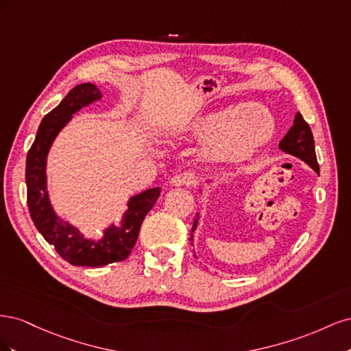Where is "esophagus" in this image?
Instances as JSON below:
<instances>
[{"instance_id": "34e87169", "label": "esophagus", "mask_w": 351, "mask_h": 351, "mask_svg": "<svg viewBox=\"0 0 351 351\" xmlns=\"http://www.w3.org/2000/svg\"><path fill=\"white\" fill-rule=\"evenodd\" d=\"M190 184H192V177L187 174H178L169 180V186H173V187H184V186L187 187Z\"/></svg>"}]
</instances>
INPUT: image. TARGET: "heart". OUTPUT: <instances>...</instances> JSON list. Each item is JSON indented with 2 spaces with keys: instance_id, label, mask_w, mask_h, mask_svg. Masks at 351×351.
<instances>
[{
  "instance_id": "1",
  "label": "heart",
  "mask_w": 351,
  "mask_h": 351,
  "mask_svg": "<svg viewBox=\"0 0 351 351\" xmlns=\"http://www.w3.org/2000/svg\"><path fill=\"white\" fill-rule=\"evenodd\" d=\"M187 132L209 142L208 152L214 159L239 162L250 158L274 133V120L261 104H241L236 108L212 111L193 119Z\"/></svg>"
}]
</instances>
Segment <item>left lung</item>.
Here are the masks:
<instances>
[{"label": "left lung", "instance_id": "obj_1", "mask_svg": "<svg viewBox=\"0 0 351 351\" xmlns=\"http://www.w3.org/2000/svg\"><path fill=\"white\" fill-rule=\"evenodd\" d=\"M278 147L282 152L302 159V161L309 165L313 169V171L319 173V165H317L316 152H315L313 134H312L309 124L304 121V119H303L300 112L295 114L293 125L290 127V130L287 132L285 136L281 139ZM212 183H214V180H205V182H202V184L199 186L200 195H204L205 186H209ZM199 219H200V212H196V218H195V222H193L192 232H190V243H192V246H193L195 231L197 228ZM195 256H196V253H195Z\"/></svg>", "mask_w": 351, "mask_h": 351}]
</instances>
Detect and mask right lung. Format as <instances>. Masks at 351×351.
<instances>
[{
  "instance_id": "right-lung-1",
  "label": "right lung",
  "mask_w": 351,
  "mask_h": 351,
  "mask_svg": "<svg viewBox=\"0 0 351 351\" xmlns=\"http://www.w3.org/2000/svg\"><path fill=\"white\" fill-rule=\"evenodd\" d=\"M101 98L102 92L93 83H82L73 88L67 97L42 119L26 158L27 206L32 221L60 256L76 267H104L129 256L146 214L161 193V187H152L130 196L119 224L111 222L98 239L86 237L76 226L62 219L56 212L48 192L49 149L61 130L73 120V115Z\"/></svg>"
}]
</instances>
